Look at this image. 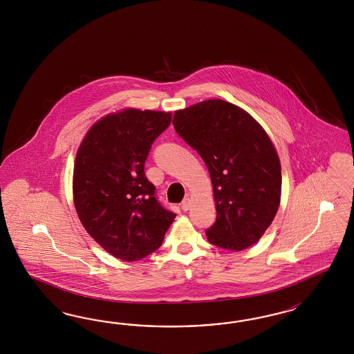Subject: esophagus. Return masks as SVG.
I'll use <instances>...</instances> for the list:
<instances>
[{
    "instance_id": "obj_1",
    "label": "esophagus",
    "mask_w": 354,
    "mask_h": 354,
    "mask_svg": "<svg viewBox=\"0 0 354 354\" xmlns=\"http://www.w3.org/2000/svg\"><path fill=\"white\" fill-rule=\"evenodd\" d=\"M189 207H191V198H189V197H185V198L183 200L182 209L184 212H187V210H189Z\"/></svg>"
}]
</instances>
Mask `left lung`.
<instances>
[{
	"mask_svg": "<svg viewBox=\"0 0 354 354\" xmlns=\"http://www.w3.org/2000/svg\"><path fill=\"white\" fill-rule=\"evenodd\" d=\"M174 129L204 160L216 221L209 243L240 252L256 244L278 213L281 169L266 131L244 109L219 98L176 110Z\"/></svg>",
	"mask_w": 354,
	"mask_h": 354,
	"instance_id": "1",
	"label": "left lung"
}]
</instances>
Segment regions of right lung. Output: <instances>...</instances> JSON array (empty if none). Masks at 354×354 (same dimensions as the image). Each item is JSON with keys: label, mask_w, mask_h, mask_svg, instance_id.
Wrapping results in <instances>:
<instances>
[{"label": "right lung", "mask_w": 354, "mask_h": 354, "mask_svg": "<svg viewBox=\"0 0 354 354\" xmlns=\"http://www.w3.org/2000/svg\"><path fill=\"white\" fill-rule=\"evenodd\" d=\"M171 113L122 109L98 119L76 151L73 197L86 232L107 253L139 261L161 247L176 215L154 197L144 163Z\"/></svg>", "instance_id": "add662e5"}]
</instances>
